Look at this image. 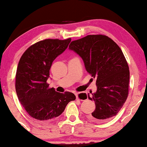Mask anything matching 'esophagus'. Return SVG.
Here are the masks:
<instances>
[{
	"label": "esophagus",
	"mask_w": 147,
	"mask_h": 147,
	"mask_svg": "<svg viewBox=\"0 0 147 147\" xmlns=\"http://www.w3.org/2000/svg\"><path fill=\"white\" fill-rule=\"evenodd\" d=\"M75 95H76V98L78 99V100H86V99L87 98V96H86L85 94H82V95L81 97L80 96V93H78V92H76L75 93Z\"/></svg>",
	"instance_id": "esophagus-1"
}]
</instances>
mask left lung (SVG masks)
Returning <instances> with one entry per match:
<instances>
[{
	"label": "left lung",
	"instance_id": "8db88e82",
	"mask_svg": "<svg viewBox=\"0 0 147 147\" xmlns=\"http://www.w3.org/2000/svg\"><path fill=\"white\" fill-rule=\"evenodd\" d=\"M69 49L96 79V92L88 94L96 105L89 118L100 122L117 115L127 99L129 80L128 65L119 46L107 36L88 35L72 41Z\"/></svg>",
	"mask_w": 147,
	"mask_h": 147
}]
</instances>
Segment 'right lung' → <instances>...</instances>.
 I'll return each mask as SVG.
<instances>
[{
  "instance_id": "1",
  "label": "right lung",
  "mask_w": 147,
  "mask_h": 147,
  "mask_svg": "<svg viewBox=\"0 0 147 147\" xmlns=\"http://www.w3.org/2000/svg\"><path fill=\"white\" fill-rule=\"evenodd\" d=\"M71 38L46 39L30 47L21 57L15 78L18 99L27 113L40 121L54 119L76 99L72 92L49 88L52 63L68 47Z\"/></svg>"
}]
</instances>
